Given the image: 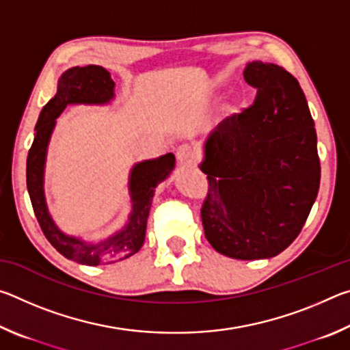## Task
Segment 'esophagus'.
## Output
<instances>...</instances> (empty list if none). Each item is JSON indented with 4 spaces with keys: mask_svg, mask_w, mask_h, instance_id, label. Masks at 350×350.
Instances as JSON below:
<instances>
[{
    "mask_svg": "<svg viewBox=\"0 0 350 350\" xmlns=\"http://www.w3.org/2000/svg\"><path fill=\"white\" fill-rule=\"evenodd\" d=\"M176 157H177V162L183 165V167H191V165L196 162V156H194L193 148L189 145H180L177 148Z\"/></svg>",
    "mask_w": 350,
    "mask_h": 350,
    "instance_id": "1",
    "label": "esophagus"
}]
</instances>
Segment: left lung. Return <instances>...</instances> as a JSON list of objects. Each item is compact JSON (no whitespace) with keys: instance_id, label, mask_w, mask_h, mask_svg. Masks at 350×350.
<instances>
[{"instance_id":"obj_1","label":"left lung","mask_w":350,"mask_h":350,"mask_svg":"<svg viewBox=\"0 0 350 350\" xmlns=\"http://www.w3.org/2000/svg\"><path fill=\"white\" fill-rule=\"evenodd\" d=\"M253 105L210 133L199 165L208 179L200 216L205 238L228 258L280 254L303 230L321 167L315 123L298 80L273 63L244 69Z\"/></svg>"}]
</instances>
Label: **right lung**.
Segmentation results:
<instances>
[{
	"mask_svg": "<svg viewBox=\"0 0 350 350\" xmlns=\"http://www.w3.org/2000/svg\"><path fill=\"white\" fill-rule=\"evenodd\" d=\"M111 74L102 66H75L68 69L58 80L57 94L41 109L35 126L33 144L27 154L26 182L33 213L44 236L64 258L85 265L111 264L126 259L140 250L145 242L146 221L156 187L167 179L174 168V154H165L151 161L135 163L129 173V196L133 211L120 232L102 242H86L63 233L47 210L44 198V163L55 118L68 105H106L114 98Z\"/></svg>",
	"mask_w": 350,
	"mask_h": 350,
	"instance_id": "1",
	"label": "right lung"
}]
</instances>
